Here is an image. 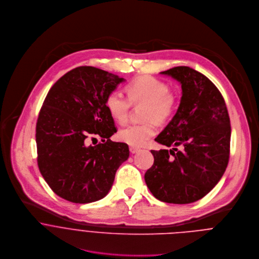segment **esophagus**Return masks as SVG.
Segmentation results:
<instances>
[{
  "instance_id": "34e87169",
  "label": "esophagus",
  "mask_w": 259,
  "mask_h": 259,
  "mask_svg": "<svg viewBox=\"0 0 259 259\" xmlns=\"http://www.w3.org/2000/svg\"><path fill=\"white\" fill-rule=\"evenodd\" d=\"M140 151V149L139 148H137V147H130V152L132 153V154H136V153H138Z\"/></svg>"
}]
</instances>
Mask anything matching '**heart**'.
Segmentation results:
<instances>
[{
    "label": "heart",
    "mask_w": 259,
    "mask_h": 259,
    "mask_svg": "<svg viewBox=\"0 0 259 259\" xmlns=\"http://www.w3.org/2000/svg\"><path fill=\"white\" fill-rule=\"evenodd\" d=\"M125 97L118 90L110 91L104 100L109 115L118 123H124L131 107L144 105L141 123L130 124L117 133V139L132 147H142L153 138L158 124L169 122L175 115L179 102V93L158 78L145 76L133 80L125 87Z\"/></svg>",
    "instance_id": "1"
}]
</instances>
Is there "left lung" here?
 Instances as JSON below:
<instances>
[{"instance_id": "left-lung-1", "label": "left lung", "mask_w": 259, "mask_h": 259, "mask_svg": "<svg viewBox=\"0 0 259 259\" xmlns=\"http://www.w3.org/2000/svg\"><path fill=\"white\" fill-rule=\"evenodd\" d=\"M162 74L180 81L183 94L177 113L156 141L183 150H152L154 164L145 181L160 201L189 204L206 196L227 168L230 118L221 92L202 73L177 66Z\"/></svg>"}]
</instances>
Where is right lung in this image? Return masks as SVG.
<instances>
[{
    "instance_id": "obj_1",
    "label": "right lung",
    "mask_w": 259,
    "mask_h": 259,
    "mask_svg": "<svg viewBox=\"0 0 259 259\" xmlns=\"http://www.w3.org/2000/svg\"><path fill=\"white\" fill-rule=\"evenodd\" d=\"M121 81L116 74L79 66L59 78L44 99L36 123L37 163L51 190L69 202L102 199L130 156L126 144L110 141L117 130L104 105ZM95 136L103 143L87 146Z\"/></svg>"
}]
</instances>
